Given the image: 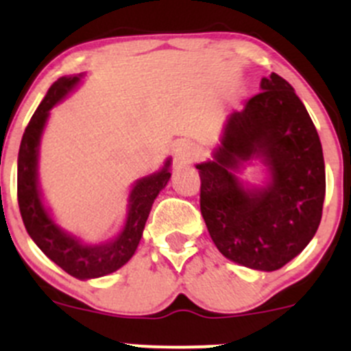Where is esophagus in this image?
I'll use <instances>...</instances> for the list:
<instances>
[{
    "label": "esophagus",
    "instance_id": "1",
    "mask_svg": "<svg viewBox=\"0 0 351 351\" xmlns=\"http://www.w3.org/2000/svg\"><path fill=\"white\" fill-rule=\"evenodd\" d=\"M175 154H176V161H178L180 165H186V162H190L193 158H195L197 149L195 146L190 143H178L175 146Z\"/></svg>",
    "mask_w": 351,
    "mask_h": 351
}]
</instances>
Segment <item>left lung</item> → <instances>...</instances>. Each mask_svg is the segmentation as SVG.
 <instances>
[{
  "label": "left lung",
  "instance_id": "8db88e82",
  "mask_svg": "<svg viewBox=\"0 0 351 351\" xmlns=\"http://www.w3.org/2000/svg\"><path fill=\"white\" fill-rule=\"evenodd\" d=\"M261 93L232 112L212 159L198 162L200 210L228 260L275 271L302 253L319 228L326 193L323 146L293 88L271 73ZM258 160L265 180L241 178Z\"/></svg>",
  "mask_w": 351,
  "mask_h": 351
}]
</instances>
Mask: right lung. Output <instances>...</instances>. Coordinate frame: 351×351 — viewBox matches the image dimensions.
<instances>
[{
    "mask_svg": "<svg viewBox=\"0 0 351 351\" xmlns=\"http://www.w3.org/2000/svg\"><path fill=\"white\" fill-rule=\"evenodd\" d=\"M83 77V73L59 77L32 115L19 151L16 192L25 229L42 253L74 278L91 280L113 274L134 256L156 197L171 178V158L166 159L159 171L134 182L127 198L125 221L113 238L101 243H86L61 228L51 208L45 205L38 182L40 141L51 110L73 93Z\"/></svg>",
    "mask_w": 351,
    "mask_h": 351,
    "instance_id": "obj_1",
    "label": "right lung"
}]
</instances>
